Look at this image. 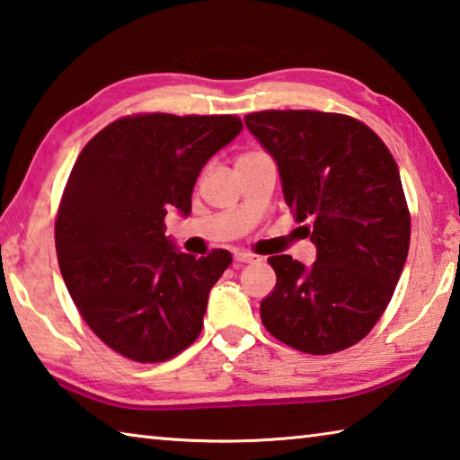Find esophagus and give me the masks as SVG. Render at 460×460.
I'll return each instance as SVG.
<instances>
[{
  "mask_svg": "<svg viewBox=\"0 0 460 460\" xmlns=\"http://www.w3.org/2000/svg\"><path fill=\"white\" fill-rule=\"evenodd\" d=\"M235 261L237 263H258V261H261V258H260V255L249 253V252H237L235 253Z\"/></svg>",
  "mask_w": 460,
  "mask_h": 460,
  "instance_id": "esophagus-1",
  "label": "esophagus"
}]
</instances>
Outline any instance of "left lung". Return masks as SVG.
Instances as JSON below:
<instances>
[{"mask_svg": "<svg viewBox=\"0 0 460 460\" xmlns=\"http://www.w3.org/2000/svg\"><path fill=\"white\" fill-rule=\"evenodd\" d=\"M245 128L274 158L286 205L310 221L313 266L271 255L278 282L261 323L302 353L359 342L384 314L406 266L410 213L385 144L353 118L323 111H260Z\"/></svg>", "mask_w": 460, "mask_h": 460, "instance_id": "obj_1", "label": "left lung"}]
</instances>
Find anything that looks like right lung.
<instances>
[{
    "mask_svg": "<svg viewBox=\"0 0 460 460\" xmlns=\"http://www.w3.org/2000/svg\"><path fill=\"white\" fill-rule=\"evenodd\" d=\"M241 129L235 115H136L75 162L54 229L60 274L91 331L128 359L166 361L202 331L231 253L181 252L164 217L190 215L200 170Z\"/></svg>",
    "mask_w": 460,
    "mask_h": 460,
    "instance_id": "1",
    "label": "right lung"
}]
</instances>
